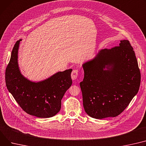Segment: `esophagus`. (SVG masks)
<instances>
[{
	"mask_svg": "<svg viewBox=\"0 0 146 146\" xmlns=\"http://www.w3.org/2000/svg\"><path fill=\"white\" fill-rule=\"evenodd\" d=\"M79 74V71L78 70H76V69H74L71 74V77H72V79L73 80H76L77 78V76H78Z\"/></svg>",
	"mask_w": 146,
	"mask_h": 146,
	"instance_id": "esophagus-1",
	"label": "esophagus"
}]
</instances>
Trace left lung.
Instances as JSON below:
<instances>
[{"instance_id": "obj_1", "label": "left lung", "mask_w": 146, "mask_h": 146, "mask_svg": "<svg viewBox=\"0 0 146 146\" xmlns=\"http://www.w3.org/2000/svg\"><path fill=\"white\" fill-rule=\"evenodd\" d=\"M84 79L80 86L83 107L90 117H116L136 95L141 74L133 48L127 40L104 48L83 64Z\"/></svg>"}]
</instances>
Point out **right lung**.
<instances>
[{
    "instance_id": "1",
    "label": "right lung",
    "mask_w": 146,
    "mask_h": 146,
    "mask_svg": "<svg viewBox=\"0 0 146 146\" xmlns=\"http://www.w3.org/2000/svg\"><path fill=\"white\" fill-rule=\"evenodd\" d=\"M21 40L16 42L6 67L7 88L27 114L40 118L53 117L60 111L63 97L72 86V69L59 72L41 82L30 81L21 74L18 65V49Z\"/></svg>"
}]
</instances>
